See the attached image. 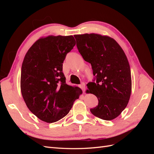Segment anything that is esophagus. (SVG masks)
<instances>
[{"label":"esophagus","instance_id":"34e87169","mask_svg":"<svg viewBox=\"0 0 154 154\" xmlns=\"http://www.w3.org/2000/svg\"><path fill=\"white\" fill-rule=\"evenodd\" d=\"M80 87L82 88L83 92H84L85 91V83H82V84L80 85Z\"/></svg>","mask_w":154,"mask_h":154}]
</instances>
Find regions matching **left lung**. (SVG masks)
Returning <instances> with one entry per match:
<instances>
[{
	"label": "left lung",
	"instance_id": "8db88e82",
	"mask_svg": "<svg viewBox=\"0 0 154 154\" xmlns=\"http://www.w3.org/2000/svg\"><path fill=\"white\" fill-rule=\"evenodd\" d=\"M79 52L91 64L96 82L87 84V93L94 94L98 105L91 113L101 119L117 118L128 105L132 91L130 68L127 56L114 39L106 35H74Z\"/></svg>",
	"mask_w": 154,
	"mask_h": 154
}]
</instances>
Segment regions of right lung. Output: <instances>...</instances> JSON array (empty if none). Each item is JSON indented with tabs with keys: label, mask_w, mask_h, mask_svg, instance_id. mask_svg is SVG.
Masks as SVG:
<instances>
[{
	"label": "right lung",
	"mask_w": 154,
	"mask_h": 154,
	"mask_svg": "<svg viewBox=\"0 0 154 154\" xmlns=\"http://www.w3.org/2000/svg\"><path fill=\"white\" fill-rule=\"evenodd\" d=\"M76 45L73 36L49 35L37 40L22 65L20 89L27 108L46 123L65 117L82 94L66 83L62 72L66 54Z\"/></svg>",
	"instance_id": "right-lung-1"
}]
</instances>
